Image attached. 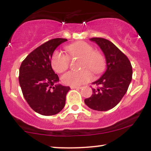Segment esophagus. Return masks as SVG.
<instances>
[{
	"label": "esophagus",
	"mask_w": 151,
	"mask_h": 151,
	"mask_svg": "<svg viewBox=\"0 0 151 151\" xmlns=\"http://www.w3.org/2000/svg\"><path fill=\"white\" fill-rule=\"evenodd\" d=\"M81 86H71V89H81Z\"/></svg>",
	"instance_id": "34e87169"
}]
</instances>
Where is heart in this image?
<instances>
[{
	"label": "heart",
	"mask_w": 151,
	"mask_h": 151,
	"mask_svg": "<svg viewBox=\"0 0 151 151\" xmlns=\"http://www.w3.org/2000/svg\"><path fill=\"white\" fill-rule=\"evenodd\" d=\"M70 58H81V68H84L79 72H67L62 77V81L66 85L78 86L89 82L92 79V74H98L104 69V58L101 53L94 51L93 47L89 43L77 42L66 47ZM70 65V58L60 50H55L51 57V65L58 73H62L67 70ZM86 68H87L86 69Z\"/></svg>",
	"instance_id": "1"
}]
</instances>
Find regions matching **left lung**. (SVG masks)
<instances>
[{"mask_svg": "<svg viewBox=\"0 0 151 151\" xmlns=\"http://www.w3.org/2000/svg\"><path fill=\"white\" fill-rule=\"evenodd\" d=\"M90 40L96 42L103 51L106 70L93 83L99 86L93 88L92 95L85 99L84 103L93 110L105 111L115 107L125 95L132 79V66L125 54L111 41L101 37H93Z\"/></svg>", "mask_w": 151, "mask_h": 151, "instance_id": "obj_1", "label": "left lung"}]
</instances>
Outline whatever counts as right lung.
<instances>
[{"label":"right lung","mask_w":151,"mask_h":151,"mask_svg":"<svg viewBox=\"0 0 151 151\" xmlns=\"http://www.w3.org/2000/svg\"><path fill=\"white\" fill-rule=\"evenodd\" d=\"M52 39L41 45L26 57L19 70V83L26 101L35 112L52 116L61 111L65 105L70 86L55 84L59 77L51 65L55 49L67 41Z\"/></svg>","instance_id":"1"}]
</instances>
